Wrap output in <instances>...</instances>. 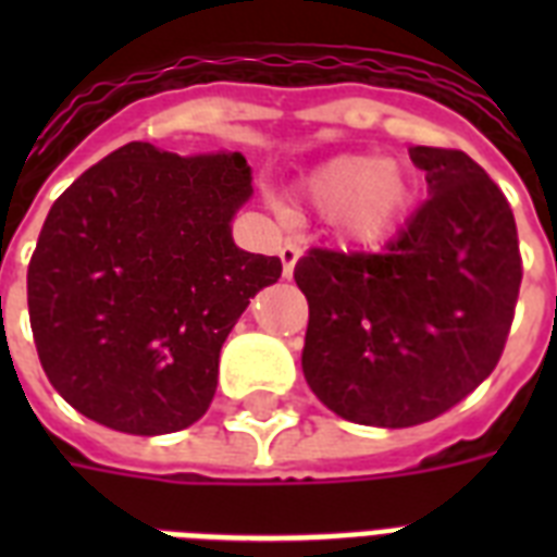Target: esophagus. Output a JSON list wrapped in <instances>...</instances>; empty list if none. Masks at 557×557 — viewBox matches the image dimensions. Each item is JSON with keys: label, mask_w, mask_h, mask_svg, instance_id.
<instances>
[{"label": "esophagus", "mask_w": 557, "mask_h": 557, "mask_svg": "<svg viewBox=\"0 0 557 557\" xmlns=\"http://www.w3.org/2000/svg\"><path fill=\"white\" fill-rule=\"evenodd\" d=\"M280 260H283V277H292L297 260H300V248H297L295 243H283V248H280Z\"/></svg>", "instance_id": "1"}]
</instances>
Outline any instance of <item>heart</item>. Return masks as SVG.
Wrapping results in <instances>:
<instances>
[{
  "label": "heart",
  "instance_id": "heart-1",
  "mask_svg": "<svg viewBox=\"0 0 557 557\" xmlns=\"http://www.w3.org/2000/svg\"><path fill=\"white\" fill-rule=\"evenodd\" d=\"M309 208L330 219L335 234L352 245H379L398 231L413 208V178L398 161L335 156L300 187Z\"/></svg>",
  "mask_w": 557,
  "mask_h": 557
}]
</instances>
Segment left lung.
Returning <instances> with one entry per match:
<instances>
[{
	"label": "left lung",
	"instance_id": "8db88e82",
	"mask_svg": "<svg viewBox=\"0 0 557 557\" xmlns=\"http://www.w3.org/2000/svg\"><path fill=\"white\" fill-rule=\"evenodd\" d=\"M428 201L381 253L312 248L304 375L332 413L372 428L431 422L497 367L523 262L503 190L459 150L413 147Z\"/></svg>",
	"mask_w": 557,
	"mask_h": 557
}]
</instances>
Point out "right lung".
Masks as SVG:
<instances>
[{"label": "right lung", "mask_w": 557, "mask_h": 557, "mask_svg": "<svg viewBox=\"0 0 557 557\" xmlns=\"http://www.w3.org/2000/svg\"><path fill=\"white\" fill-rule=\"evenodd\" d=\"M251 193L239 152L133 141L51 205L28 314L39 364L77 413L135 436L205 416L227 332L283 271L234 245L231 219Z\"/></svg>", "instance_id": "right-lung-1"}]
</instances>
